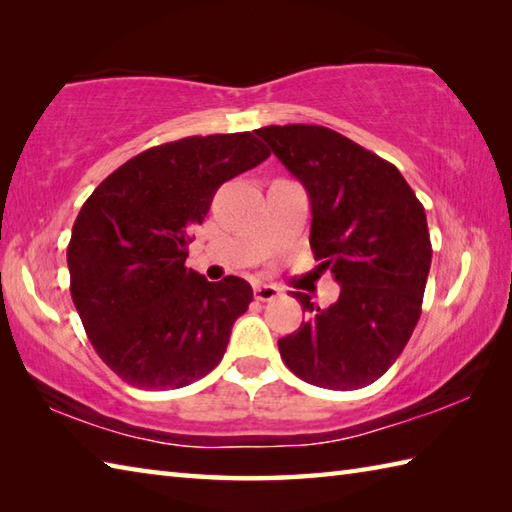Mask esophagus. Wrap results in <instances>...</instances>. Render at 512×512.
Returning <instances> with one entry per match:
<instances>
[{"instance_id":"esophagus-1","label":"esophagus","mask_w":512,"mask_h":512,"mask_svg":"<svg viewBox=\"0 0 512 512\" xmlns=\"http://www.w3.org/2000/svg\"><path fill=\"white\" fill-rule=\"evenodd\" d=\"M279 288L270 286V284H259L255 286V299L257 301H273L275 297H279Z\"/></svg>"}]
</instances>
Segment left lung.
<instances>
[{"label": "left lung", "instance_id": "left-lung-1", "mask_svg": "<svg viewBox=\"0 0 512 512\" xmlns=\"http://www.w3.org/2000/svg\"><path fill=\"white\" fill-rule=\"evenodd\" d=\"M257 136L306 187L310 248L321 270L341 284L330 308L290 292L310 319L279 339V354L310 385H372L405 350L420 319L431 268L424 206L391 162L334 129L268 125Z\"/></svg>", "mask_w": 512, "mask_h": 512}]
</instances>
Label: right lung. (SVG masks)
Listing matches in <instances>:
<instances>
[{
    "label": "right lung",
    "instance_id": "1",
    "mask_svg": "<svg viewBox=\"0 0 512 512\" xmlns=\"http://www.w3.org/2000/svg\"><path fill=\"white\" fill-rule=\"evenodd\" d=\"M270 151L250 132L189 136L127 160L81 206L70 292L103 363L138 389H180L222 361L253 288L184 266L215 191Z\"/></svg>",
    "mask_w": 512,
    "mask_h": 512
}]
</instances>
